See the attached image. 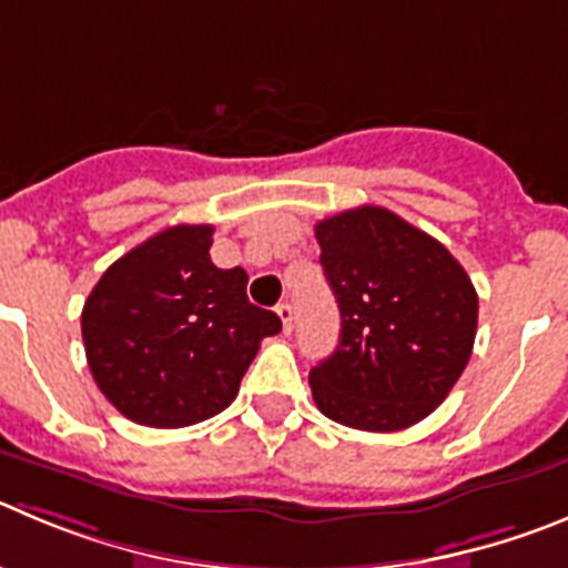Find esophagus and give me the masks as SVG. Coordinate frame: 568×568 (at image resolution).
<instances>
[{
	"mask_svg": "<svg viewBox=\"0 0 568 568\" xmlns=\"http://www.w3.org/2000/svg\"><path fill=\"white\" fill-rule=\"evenodd\" d=\"M277 316L283 320V331L291 333V327H294V305L291 302H280Z\"/></svg>",
	"mask_w": 568,
	"mask_h": 568,
	"instance_id": "esophagus-1",
	"label": "esophagus"
}]
</instances>
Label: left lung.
I'll list each match as a JSON object with an SVG mask.
<instances>
[{
	"mask_svg": "<svg viewBox=\"0 0 568 568\" xmlns=\"http://www.w3.org/2000/svg\"><path fill=\"white\" fill-rule=\"evenodd\" d=\"M316 241L342 314L338 347L311 369L316 406L362 432L415 426L468 364L474 283L443 243L384 206L320 221Z\"/></svg>",
	"mask_w": 568,
	"mask_h": 568,
	"instance_id": "1",
	"label": "left lung"
}]
</instances>
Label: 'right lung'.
Wrapping results in <instances>:
<instances>
[{
	"mask_svg": "<svg viewBox=\"0 0 568 568\" xmlns=\"http://www.w3.org/2000/svg\"><path fill=\"white\" fill-rule=\"evenodd\" d=\"M210 246V224L168 226L111 263L83 305L94 384L140 426L224 412L260 342L283 331L274 311L248 302L246 272L215 266Z\"/></svg>",
	"mask_w": 568,
	"mask_h": 568,
	"instance_id": "obj_1",
	"label": "right lung"
}]
</instances>
